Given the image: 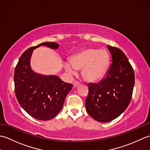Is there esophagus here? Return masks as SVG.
Wrapping results in <instances>:
<instances>
[{
  "mask_svg": "<svg viewBox=\"0 0 150 150\" xmlns=\"http://www.w3.org/2000/svg\"><path fill=\"white\" fill-rule=\"evenodd\" d=\"M81 84V83L79 82H78V81H75L74 82H73V86H74L75 87H77V86H79Z\"/></svg>",
  "mask_w": 150,
  "mask_h": 150,
  "instance_id": "esophagus-1",
  "label": "esophagus"
}]
</instances>
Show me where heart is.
<instances>
[{
    "label": "heart",
    "mask_w": 150,
    "mask_h": 150,
    "mask_svg": "<svg viewBox=\"0 0 150 150\" xmlns=\"http://www.w3.org/2000/svg\"><path fill=\"white\" fill-rule=\"evenodd\" d=\"M108 63L109 55L106 50L87 48L73 55L70 62L66 64V69L71 73L82 69V75L85 80L95 82L103 78Z\"/></svg>",
    "instance_id": "b5f03b06"
}]
</instances>
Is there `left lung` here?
<instances>
[{
  "instance_id": "1",
  "label": "left lung",
  "mask_w": 150,
  "mask_h": 150,
  "mask_svg": "<svg viewBox=\"0 0 150 150\" xmlns=\"http://www.w3.org/2000/svg\"><path fill=\"white\" fill-rule=\"evenodd\" d=\"M111 64L104 78L97 83H88L86 109L98 122H107L123 113L131 101L135 84L134 71L125 54L108 45Z\"/></svg>"
}]
</instances>
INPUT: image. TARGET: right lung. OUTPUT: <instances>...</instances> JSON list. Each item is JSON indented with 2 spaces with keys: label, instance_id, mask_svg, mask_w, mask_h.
<instances>
[{
  "label": "right lung",
  "instance_id": "add662e5",
  "mask_svg": "<svg viewBox=\"0 0 150 150\" xmlns=\"http://www.w3.org/2000/svg\"><path fill=\"white\" fill-rule=\"evenodd\" d=\"M40 46L57 49L56 42H42L31 47L22 53L15 68V92L21 107L35 119L48 120L62 110L67 94L72 84L55 75H41L34 73L30 66L33 51Z\"/></svg>",
  "mask_w": 150,
  "mask_h": 150
}]
</instances>
